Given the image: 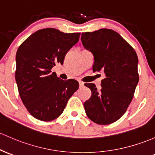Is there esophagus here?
I'll return each mask as SVG.
<instances>
[{
    "label": "esophagus",
    "mask_w": 155,
    "mask_h": 155,
    "mask_svg": "<svg viewBox=\"0 0 155 155\" xmlns=\"http://www.w3.org/2000/svg\"><path fill=\"white\" fill-rule=\"evenodd\" d=\"M79 87H82L84 86V82H82V81H79Z\"/></svg>",
    "instance_id": "34e87169"
}]
</instances>
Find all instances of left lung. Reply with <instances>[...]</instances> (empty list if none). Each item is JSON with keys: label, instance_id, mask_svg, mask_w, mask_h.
I'll return each mask as SVG.
<instances>
[{"label": "left lung", "instance_id": "1", "mask_svg": "<svg viewBox=\"0 0 155 155\" xmlns=\"http://www.w3.org/2000/svg\"><path fill=\"white\" fill-rule=\"evenodd\" d=\"M81 40L94 57L93 72L102 70L105 74L99 91L93 83L84 84L92 93L84 103L85 113L94 123L110 124L125 113L133 98L139 81L137 54L112 29L101 28L82 33Z\"/></svg>", "mask_w": 155, "mask_h": 155}]
</instances>
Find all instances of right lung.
<instances>
[{"mask_svg":"<svg viewBox=\"0 0 155 155\" xmlns=\"http://www.w3.org/2000/svg\"><path fill=\"white\" fill-rule=\"evenodd\" d=\"M80 33H63L53 28L37 31L18 48L15 80L23 104L35 118L53 120L62 113L79 88L74 79L62 80L51 70L64 57Z\"/></svg>","mask_w":155,"mask_h":155,"instance_id":"right-lung-1","label":"right lung"}]
</instances>
